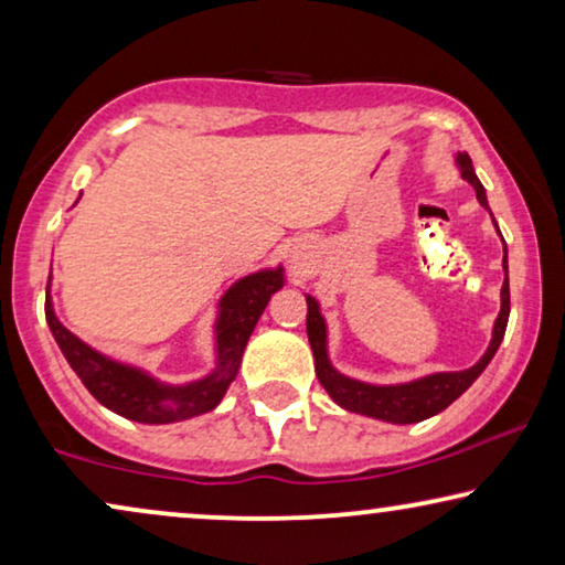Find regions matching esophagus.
I'll list each match as a JSON object with an SVG mask.
<instances>
[{"label": "esophagus", "mask_w": 565, "mask_h": 565, "mask_svg": "<svg viewBox=\"0 0 565 565\" xmlns=\"http://www.w3.org/2000/svg\"><path fill=\"white\" fill-rule=\"evenodd\" d=\"M298 259H300V254H292L290 257V262H296V265H298Z\"/></svg>", "instance_id": "esophagus-1"}]
</instances>
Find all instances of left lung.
<instances>
[{
    "mask_svg": "<svg viewBox=\"0 0 565 565\" xmlns=\"http://www.w3.org/2000/svg\"><path fill=\"white\" fill-rule=\"evenodd\" d=\"M455 167L460 169V177L466 180L470 188L476 190L478 203H481L486 211L491 213L489 198H486V190L481 180L476 177L473 161H470L468 153H458L455 157ZM493 215V213H491ZM497 226V221H493ZM499 231V226H497ZM501 236V231H499ZM504 242V236H501ZM504 285H501V308L497 321H493L491 342L481 354V360L468 370H452V373H431L424 377H416V381L408 383H393V385H375L358 381V377H350L331 365L329 360V329L327 319L321 316V306L313 296H306L308 303V316H306V331L308 342H311L313 350V362H316V375H319V383L327 388V393L334 401L337 406H342L344 412L370 416V419H381L391 424H416L429 419L439 412H445L447 406L452 404L455 398H460L470 385L476 383V377L483 373L486 365H489L493 354H497L501 339H504L507 321H509V262H507V244H504Z\"/></svg>",
    "mask_w": 565,
    "mask_h": 565,
    "instance_id": "8db88e82",
    "label": "left lung"
}]
</instances>
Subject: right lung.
Masks as SVG:
<instances>
[{"label": "right lung", "mask_w": 565, "mask_h": 565, "mask_svg": "<svg viewBox=\"0 0 565 565\" xmlns=\"http://www.w3.org/2000/svg\"><path fill=\"white\" fill-rule=\"evenodd\" d=\"M82 198V195H79ZM76 198V203H79ZM285 285L282 265L265 267L244 275L218 300V316L213 323L215 365L198 381L172 385L161 383L149 370L128 365L103 354L82 342L58 321L51 300V275L45 288V321L58 350L92 396L110 412L141 424H174L192 416L213 412L226 396L228 385L236 381L242 358L259 316L265 313L269 298Z\"/></svg>", "instance_id": "obj_1"}]
</instances>
